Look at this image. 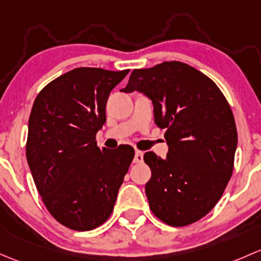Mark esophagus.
I'll use <instances>...</instances> for the list:
<instances>
[{
    "instance_id": "34e87169",
    "label": "esophagus",
    "mask_w": 261,
    "mask_h": 261,
    "mask_svg": "<svg viewBox=\"0 0 261 261\" xmlns=\"http://www.w3.org/2000/svg\"><path fill=\"white\" fill-rule=\"evenodd\" d=\"M134 163H142L143 162V152L142 150H136V154H134Z\"/></svg>"
}]
</instances>
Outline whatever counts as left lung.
<instances>
[{
	"label": "left lung",
	"instance_id": "left-lung-1",
	"mask_svg": "<svg viewBox=\"0 0 261 261\" xmlns=\"http://www.w3.org/2000/svg\"><path fill=\"white\" fill-rule=\"evenodd\" d=\"M142 91L167 128V158L144 153L152 171L146 184L149 208L174 227L187 226L215 207L233 170L238 130L229 101L216 84L181 61L134 69L122 91Z\"/></svg>",
	"mask_w": 261,
	"mask_h": 261
}]
</instances>
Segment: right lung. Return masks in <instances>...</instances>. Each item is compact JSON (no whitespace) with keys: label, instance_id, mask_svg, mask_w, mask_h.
I'll list each match as a JSON object with an SVG mask.
<instances>
[{"label":"right lung","instance_id":"add662e5","mask_svg":"<svg viewBox=\"0 0 261 261\" xmlns=\"http://www.w3.org/2000/svg\"><path fill=\"white\" fill-rule=\"evenodd\" d=\"M129 70L76 68L50 82L29 118L26 158L51 216L64 226L89 231L109 219L134 148L96 146L111 91Z\"/></svg>","mask_w":261,"mask_h":261}]
</instances>
